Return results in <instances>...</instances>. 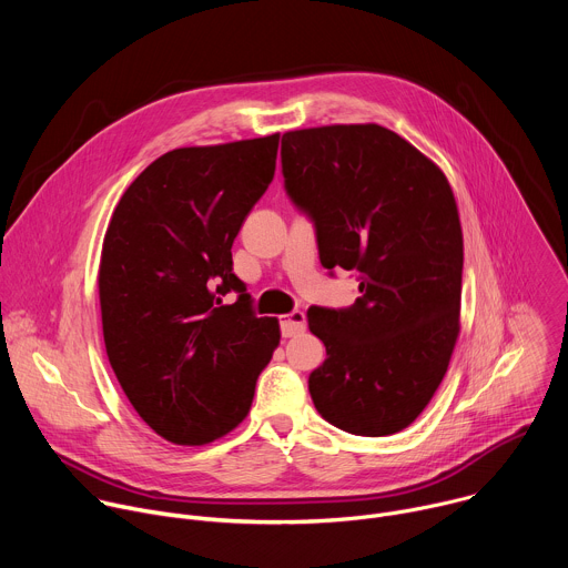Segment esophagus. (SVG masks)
<instances>
[{
    "label": "esophagus",
    "instance_id": "obj_1",
    "mask_svg": "<svg viewBox=\"0 0 568 568\" xmlns=\"http://www.w3.org/2000/svg\"><path fill=\"white\" fill-rule=\"evenodd\" d=\"M278 326H281V335L283 337L301 335L305 331V314L301 310H292L290 314H283L278 318Z\"/></svg>",
    "mask_w": 568,
    "mask_h": 568
}]
</instances>
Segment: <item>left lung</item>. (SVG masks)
Returning a JSON list of instances; mask_svg holds the SVG:
<instances>
[{
	"instance_id": "left-lung-1",
	"label": "left lung",
	"mask_w": 568,
	"mask_h": 568,
	"mask_svg": "<svg viewBox=\"0 0 568 568\" xmlns=\"http://www.w3.org/2000/svg\"><path fill=\"white\" fill-rule=\"evenodd\" d=\"M281 164L321 265L359 281L351 307L307 310L326 346L307 377L314 407L355 436L395 434L434 397L458 337L463 231L449 182L375 123L285 132Z\"/></svg>"
}]
</instances>
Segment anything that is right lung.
<instances>
[{
  "mask_svg": "<svg viewBox=\"0 0 568 568\" xmlns=\"http://www.w3.org/2000/svg\"><path fill=\"white\" fill-rule=\"evenodd\" d=\"M278 134L154 159L108 226L99 270L112 371L143 423L204 445L250 414L281 333L256 316L231 245L276 171ZM239 298L224 306L221 296Z\"/></svg>",
  "mask_w": 568,
  "mask_h": 568,
  "instance_id": "obj_1",
  "label": "right lung"
}]
</instances>
